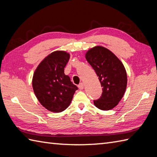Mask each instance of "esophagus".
<instances>
[{"instance_id":"obj_1","label":"esophagus","mask_w":157,"mask_h":157,"mask_svg":"<svg viewBox=\"0 0 157 157\" xmlns=\"http://www.w3.org/2000/svg\"><path fill=\"white\" fill-rule=\"evenodd\" d=\"M78 87L79 89H81V90L83 89H84V84H83L82 82L80 83V84L78 85Z\"/></svg>"}]
</instances>
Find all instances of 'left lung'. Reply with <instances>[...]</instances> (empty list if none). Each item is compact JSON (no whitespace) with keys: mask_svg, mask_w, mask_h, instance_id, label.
Segmentation results:
<instances>
[{"mask_svg":"<svg viewBox=\"0 0 157 157\" xmlns=\"http://www.w3.org/2000/svg\"><path fill=\"white\" fill-rule=\"evenodd\" d=\"M86 60L95 71L102 86V95L94 105L107 111L116 107L122 98L127 86L124 66L113 52L102 46H95L85 54Z\"/></svg>","mask_w":157,"mask_h":157,"instance_id":"8db88e82","label":"left lung"}]
</instances>
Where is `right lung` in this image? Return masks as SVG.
Returning a JSON list of instances; mask_svg holds the SVG:
<instances>
[{"mask_svg":"<svg viewBox=\"0 0 157 157\" xmlns=\"http://www.w3.org/2000/svg\"><path fill=\"white\" fill-rule=\"evenodd\" d=\"M70 54L56 51L45 58L35 71L33 89L40 103L52 112L63 111L70 105L78 87L64 74Z\"/></svg>","mask_w":157,"mask_h":157,"instance_id":"add662e5","label":"right lung"}]
</instances>
